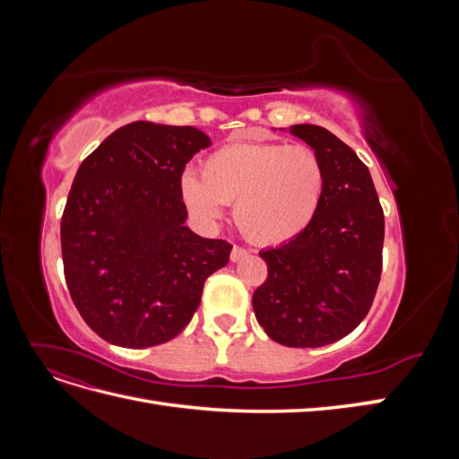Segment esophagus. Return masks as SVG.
Listing matches in <instances>:
<instances>
[{"label": "esophagus", "instance_id": "obj_1", "mask_svg": "<svg viewBox=\"0 0 459 459\" xmlns=\"http://www.w3.org/2000/svg\"><path fill=\"white\" fill-rule=\"evenodd\" d=\"M248 255V251L245 247H239V245H235L233 248H231V260L233 262H238V260H241V258H245Z\"/></svg>", "mask_w": 459, "mask_h": 459}]
</instances>
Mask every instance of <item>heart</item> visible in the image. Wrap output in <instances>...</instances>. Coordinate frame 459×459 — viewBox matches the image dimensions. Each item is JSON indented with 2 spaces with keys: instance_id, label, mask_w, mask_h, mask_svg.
<instances>
[{
  "instance_id": "b5f03b06",
  "label": "heart",
  "mask_w": 459,
  "mask_h": 459,
  "mask_svg": "<svg viewBox=\"0 0 459 459\" xmlns=\"http://www.w3.org/2000/svg\"><path fill=\"white\" fill-rule=\"evenodd\" d=\"M179 191L197 218L212 221L221 204H233V220L247 239L280 245L297 238L316 218L325 170L308 145L230 143L203 160L201 178L186 172Z\"/></svg>"
}]
</instances>
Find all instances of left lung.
<instances>
[{
	"label": "left lung",
	"mask_w": 459,
	"mask_h": 459,
	"mask_svg": "<svg viewBox=\"0 0 459 459\" xmlns=\"http://www.w3.org/2000/svg\"><path fill=\"white\" fill-rule=\"evenodd\" d=\"M290 134L322 159L325 191L307 230L260 253L268 277L253 308L275 342L317 349L368 316L381 281L385 216L368 166L349 145L314 124H295Z\"/></svg>",
	"instance_id": "left-lung-1"
}]
</instances>
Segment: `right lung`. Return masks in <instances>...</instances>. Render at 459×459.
Here are the masks:
<instances>
[{"instance_id":"1","label":"right lung","mask_w":459,"mask_h":459,"mask_svg":"<svg viewBox=\"0 0 459 459\" xmlns=\"http://www.w3.org/2000/svg\"><path fill=\"white\" fill-rule=\"evenodd\" d=\"M208 145L197 128L137 120L80 164L61 218L63 268L74 307L107 342H169L195 314L206 277L228 264V241L184 226L179 182Z\"/></svg>"}]
</instances>
